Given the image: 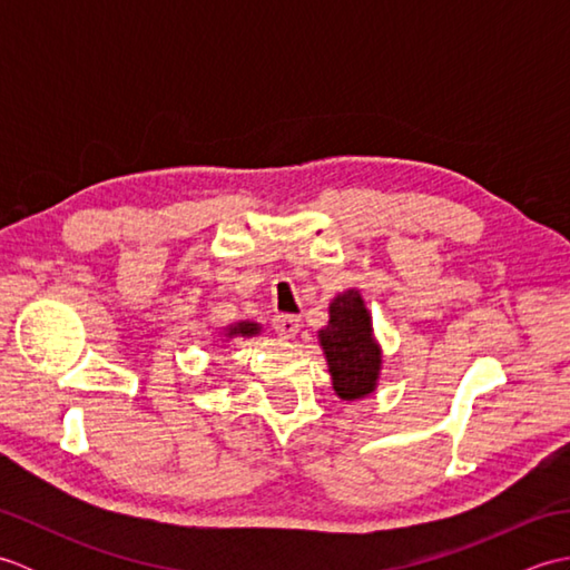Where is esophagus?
<instances>
[{
    "instance_id": "obj_1",
    "label": "esophagus",
    "mask_w": 570,
    "mask_h": 570,
    "mask_svg": "<svg viewBox=\"0 0 570 570\" xmlns=\"http://www.w3.org/2000/svg\"><path fill=\"white\" fill-rule=\"evenodd\" d=\"M272 323H274L276 335L284 337V341H294L301 328V321L296 316H276Z\"/></svg>"
}]
</instances>
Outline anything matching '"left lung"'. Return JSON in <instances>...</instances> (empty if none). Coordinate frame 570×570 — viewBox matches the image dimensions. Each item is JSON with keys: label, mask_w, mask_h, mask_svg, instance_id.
<instances>
[{"label": "left lung", "mask_w": 570, "mask_h": 570, "mask_svg": "<svg viewBox=\"0 0 570 570\" xmlns=\"http://www.w3.org/2000/svg\"><path fill=\"white\" fill-rule=\"evenodd\" d=\"M318 345L333 390L343 402H357L377 392L384 355L360 288H345L333 296L328 323L318 331Z\"/></svg>", "instance_id": "1"}]
</instances>
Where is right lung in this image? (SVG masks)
<instances>
[{
    "mask_svg": "<svg viewBox=\"0 0 570 570\" xmlns=\"http://www.w3.org/2000/svg\"><path fill=\"white\" fill-rule=\"evenodd\" d=\"M262 331H264L262 323L257 321H237V323H229L217 337H220L223 343H233L237 337H257L262 335Z\"/></svg>",
    "mask_w": 570,
    "mask_h": 570,
    "instance_id": "add662e5",
    "label": "right lung"
}]
</instances>
